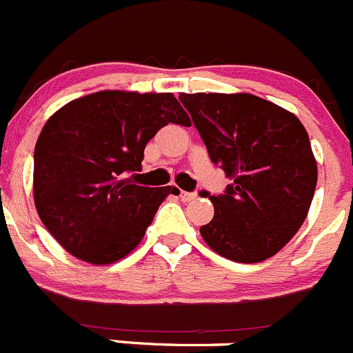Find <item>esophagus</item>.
Wrapping results in <instances>:
<instances>
[{
	"instance_id": "obj_1",
	"label": "esophagus",
	"mask_w": 353,
	"mask_h": 353,
	"mask_svg": "<svg viewBox=\"0 0 353 353\" xmlns=\"http://www.w3.org/2000/svg\"><path fill=\"white\" fill-rule=\"evenodd\" d=\"M196 196H197L196 192H185V190H182V192H180V199H182L183 203H189V201L196 199Z\"/></svg>"
}]
</instances>
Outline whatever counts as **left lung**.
<instances>
[{"label": "left lung", "instance_id": "obj_1", "mask_svg": "<svg viewBox=\"0 0 353 353\" xmlns=\"http://www.w3.org/2000/svg\"><path fill=\"white\" fill-rule=\"evenodd\" d=\"M211 161L232 179L210 196L208 246L241 263L283 250L305 221L317 185L307 130L294 114L250 93H180Z\"/></svg>", "mask_w": 353, "mask_h": 353}]
</instances>
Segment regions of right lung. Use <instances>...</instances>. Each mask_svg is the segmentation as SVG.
<instances>
[{"label": "right lung", "mask_w": 353, "mask_h": 353, "mask_svg": "<svg viewBox=\"0 0 353 353\" xmlns=\"http://www.w3.org/2000/svg\"><path fill=\"white\" fill-rule=\"evenodd\" d=\"M168 123L190 124L173 93L105 90L72 100L43 126L34 149V204L63 250L93 265L139 246L173 185L133 180L147 142Z\"/></svg>", "instance_id": "add662e5"}]
</instances>
